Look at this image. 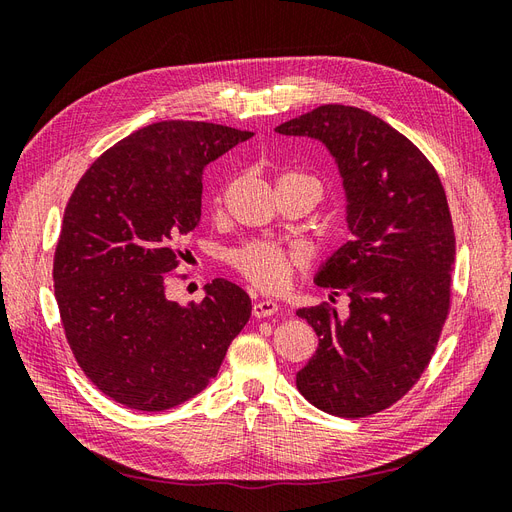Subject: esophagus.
<instances>
[{
    "mask_svg": "<svg viewBox=\"0 0 512 512\" xmlns=\"http://www.w3.org/2000/svg\"><path fill=\"white\" fill-rule=\"evenodd\" d=\"M277 303L275 301H256L254 303V307H252V314H254V318H269V316H273L275 312H277Z\"/></svg>",
    "mask_w": 512,
    "mask_h": 512,
    "instance_id": "34e87169",
    "label": "esophagus"
}]
</instances>
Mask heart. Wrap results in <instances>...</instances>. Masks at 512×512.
I'll list each match as a JSON object with an SVG mask.
<instances>
[{
    "label": "heart",
    "instance_id": "obj_1",
    "mask_svg": "<svg viewBox=\"0 0 512 512\" xmlns=\"http://www.w3.org/2000/svg\"><path fill=\"white\" fill-rule=\"evenodd\" d=\"M284 177L305 179L320 198L322 188L316 179L303 177V175H284ZM230 262L232 267H235L245 280L252 286H256L258 290L282 292L284 288H288L294 269L303 265V256L297 250H286V247H280V245L256 241V243H247L237 252H232Z\"/></svg>",
    "mask_w": 512,
    "mask_h": 512
}]
</instances>
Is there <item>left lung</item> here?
<instances>
[{"mask_svg": "<svg viewBox=\"0 0 512 512\" xmlns=\"http://www.w3.org/2000/svg\"><path fill=\"white\" fill-rule=\"evenodd\" d=\"M275 132L329 149L352 235L314 280L344 292L348 314L329 303L297 312L318 335L297 389L333 416L376 414L421 378L451 309L455 230L442 181L421 149L363 108L324 104Z\"/></svg>", "mask_w": 512, "mask_h": 512, "instance_id": "1", "label": "left lung"}]
</instances>
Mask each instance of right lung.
Instances as JSON below:
<instances>
[{
	"label": "right lung",
	"instance_id": "obj_1",
	"mask_svg": "<svg viewBox=\"0 0 512 512\" xmlns=\"http://www.w3.org/2000/svg\"><path fill=\"white\" fill-rule=\"evenodd\" d=\"M207 121H160L132 132L87 168L61 222L55 299L76 363L134 410L160 412L218 376L252 301L228 280L205 299H166L183 237L200 222L205 166L252 138Z\"/></svg>",
	"mask_w": 512,
	"mask_h": 512
}]
</instances>
